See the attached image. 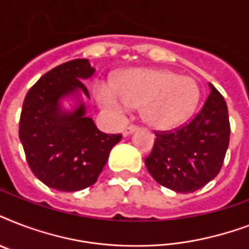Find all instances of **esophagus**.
<instances>
[{"instance_id":"esophagus-1","label":"esophagus","mask_w":249,"mask_h":249,"mask_svg":"<svg viewBox=\"0 0 249 249\" xmlns=\"http://www.w3.org/2000/svg\"><path fill=\"white\" fill-rule=\"evenodd\" d=\"M136 130H137L136 125H129V126L124 128V130H123V136L128 137L129 134H132V133H134Z\"/></svg>"}]
</instances>
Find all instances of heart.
I'll return each instance as SVG.
<instances>
[{"instance_id":"b5f03b06","label":"heart","mask_w":249,"mask_h":249,"mask_svg":"<svg viewBox=\"0 0 249 249\" xmlns=\"http://www.w3.org/2000/svg\"><path fill=\"white\" fill-rule=\"evenodd\" d=\"M95 97L102 108L112 113L141 107L142 120L148 126L168 130L193 115L200 91L190 77L166 70L136 68L116 76L112 86L98 84Z\"/></svg>"}]
</instances>
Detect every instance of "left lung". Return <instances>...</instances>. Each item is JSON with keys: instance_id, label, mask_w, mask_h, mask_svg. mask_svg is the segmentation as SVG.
Returning <instances> with one entry per match:
<instances>
[{"instance_id": "left-lung-1", "label": "left lung", "mask_w": 249, "mask_h": 249, "mask_svg": "<svg viewBox=\"0 0 249 249\" xmlns=\"http://www.w3.org/2000/svg\"><path fill=\"white\" fill-rule=\"evenodd\" d=\"M207 101L193 120L173 132H155L151 154L144 159L161 186L187 194L201 189L220 173L230 140L228 106L209 84Z\"/></svg>"}]
</instances>
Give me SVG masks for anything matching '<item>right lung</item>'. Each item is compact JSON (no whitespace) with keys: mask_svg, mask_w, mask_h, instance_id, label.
I'll list each match as a JSON object with an SVG mask.
<instances>
[{"mask_svg":"<svg viewBox=\"0 0 249 249\" xmlns=\"http://www.w3.org/2000/svg\"><path fill=\"white\" fill-rule=\"evenodd\" d=\"M88 59H75L46 72L28 90L19 121V138L33 174L58 191L94 185L121 134L98 130L85 115L80 94L89 98L81 80L94 75ZM73 95L78 105L66 111L60 101Z\"/></svg>","mask_w":249,"mask_h":249,"instance_id":"obj_1","label":"right lung"}]
</instances>
